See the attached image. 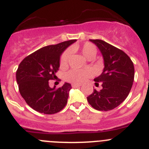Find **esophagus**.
I'll return each mask as SVG.
<instances>
[{"mask_svg":"<svg viewBox=\"0 0 149 149\" xmlns=\"http://www.w3.org/2000/svg\"><path fill=\"white\" fill-rule=\"evenodd\" d=\"M72 86H73V88H77V87H79V86H81V85L77 84H72Z\"/></svg>","mask_w":149,"mask_h":149,"instance_id":"obj_1","label":"esophagus"}]
</instances>
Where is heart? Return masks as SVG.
Here are the masks:
<instances>
[{
  "label": "heart",
  "instance_id": "heart-1",
  "mask_svg": "<svg viewBox=\"0 0 149 149\" xmlns=\"http://www.w3.org/2000/svg\"><path fill=\"white\" fill-rule=\"evenodd\" d=\"M72 49H79L81 52V53L84 56V57H86L88 60L93 59L96 56L97 52V47L91 43H85L79 48L73 47ZM70 56V51H65L62 54L60 60V65L62 68H65L68 65ZM92 74V71L89 69H85V70L73 69V70H70V71L66 73L65 79L67 81L73 84H81L84 81H85L86 79L90 77Z\"/></svg>",
  "mask_w": 149,
  "mask_h": 149
}]
</instances>
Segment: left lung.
<instances>
[{"label": "left lung", "mask_w": 149, "mask_h": 149, "mask_svg": "<svg viewBox=\"0 0 149 149\" xmlns=\"http://www.w3.org/2000/svg\"><path fill=\"white\" fill-rule=\"evenodd\" d=\"M90 41L102 53L105 67L100 76L94 79L96 86L100 84L102 89H94L87 101L97 111H111L119 106L130 92L135 76L133 63L122 50L102 40Z\"/></svg>", "instance_id": "8db88e82"}]
</instances>
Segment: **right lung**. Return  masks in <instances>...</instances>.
Returning <instances> with one entry per match:
<instances>
[{"label":"right lung","instance_id":"add662e5","mask_svg":"<svg viewBox=\"0 0 149 149\" xmlns=\"http://www.w3.org/2000/svg\"><path fill=\"white\" fill-rule=\"evenodd\" d=\"M76 40H69L56 45L41 48L26 57L16 73L19 90L29 106L39 113L54 114L63 109L71 85L51 88L49 81L56 79L62 53Z\"/></svg>","mask_w":149,"mask_h":149}]
</instances>
